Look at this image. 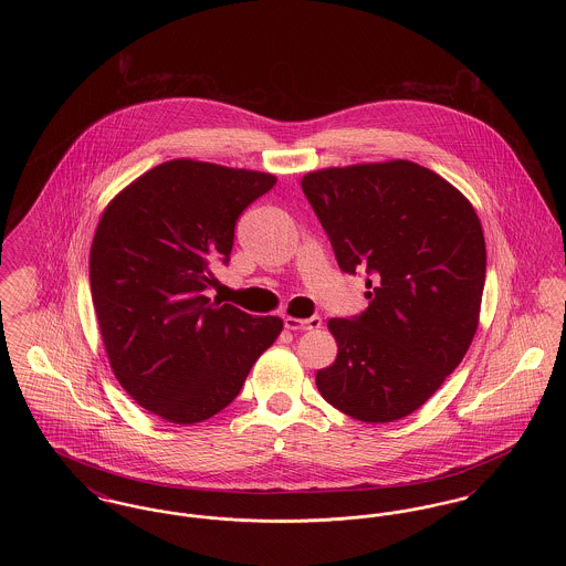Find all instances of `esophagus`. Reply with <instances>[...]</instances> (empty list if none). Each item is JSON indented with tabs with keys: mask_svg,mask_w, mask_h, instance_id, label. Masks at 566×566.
<instances>
[{
	"mask_svg": "<svg viewBox=\"0 0 566 566\" xmlns=\"http://www.w3.org/2000/svg\"><path fill=\"white\" fill-rule=\"evenodd\" d=\"M323 318L321 316H312V318H295V316H284V326L291 331H316L321 328Z\"/></svg>",
	"mask_w": 566,
	"mask_h": 566,
	"instance_id": "1",
	"label": "esophagus"
}]
</instances>
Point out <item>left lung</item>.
<instances>
[{
	"instance_id": "1",
	"label": "left lung",
	"mask_w": 566,
	"mask_h": 566,
	"mask_svg": "<svg viewBox=\"0 0 566 566\" xmlns=\"http://www.w3.org/2000/svg\"><path fill=\"white\" fill-rule=\"evenodd\" d=\"M301 189L342 271L371 275L369 307L326 323L337 358L316 386L354 420H401L431 399L475 337L482 222L457 187L405 159L310 171Z\"/></svg>"
}]
</instances>
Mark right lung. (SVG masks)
Instances as JSON below:
<instances>
[{
  "mask_svg": "<svg viewBox=\"0 0 566 566\" xmlns=\"http://www.w3.org/2000/svg\"><path fill=\"white\" fill-rule=\"evenodd\" d=\"M277 182L216 163L165 161L120 190L91 243V296L109 367L135 403L195 424L231 403L282 333L203 295L229 261L235 222Z\"/></svg>",
  "mask_w": 566,
  "mask_h": 566,
  "instance_id": "obj_1",
  "label": "right lung"
}]
</instances>
